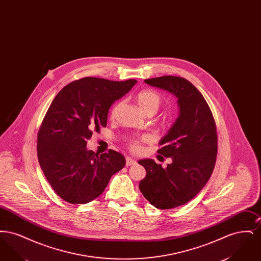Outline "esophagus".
I'll use <instances>...</instances> for the list:
<instances>
[{
	"instance_id": "obj_1",
	"label": "esophagus",
	"mask_w": 261,
	"mask_h": 261,
	"mask_svg": "<svg viewBox=\"0 0 261 261\" xmlns=\"http://www.w3.org/2000/svg\"><path fill=\"white\" fill-rule=\"evenodd\" d=\"M133 164H136V161L131 159V158H129V156H127L126 158V165L130 166V165H133Z\"/></svg>"
}]
</instances>
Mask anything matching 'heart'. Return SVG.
<instances>
[{"label":"heart","mask_w":261,"mask_h":261,"mask_svg":"<svg viewBox=\"0 0 261 261\" xmlns=\"http://www.w3.org/2000/svg\"><path fill=\"white\" fill-rule=\"evenodd\" d=\"M136 100L138 106L140 109L145 112L148 113L149 112H158L162 105V97L161 95L152 90H143L137 94ZM116 109L112 111V115L115 113ZM149 140V137L145 136L141 138V140H133L131 142V149L134 151H139L141 149V143L146 142Z\"/></svg>","instance_id":"b5f03b06"}]
</instances>
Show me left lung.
<instances>
[{
	"label": "left lung",
	"instance_id": "obj_1",
	"mask_svg": "<svg viewBox=\"0 0 261 261\" xmlns=\"http://www.w3.org/2000/svg\"><path fill=\"white\" fill-rule=\"evenodd\" d=\"M145 83L172 94L179 107L158 150L172 162L162 167L149 159L138 162L147 171L139 185L141 193L156 208L169 210L190 201L211 178L217 155L216 125L206 100L185 78L168 75Z\"/></svg>",
	"mask_w": 261,
	"mask_h": 261
}]
</instances>
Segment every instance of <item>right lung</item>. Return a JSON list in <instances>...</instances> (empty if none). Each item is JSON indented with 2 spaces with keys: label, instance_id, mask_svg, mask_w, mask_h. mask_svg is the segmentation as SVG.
I'll return each mask as SVG.
<instances>
[{
  "label": "right lung",
  "instance_id": "obj_1",
  "mask_svg": "<svg viewBox=\"0 0 261 261\" xmlns=\"http://www.w3.org/2000/svg\"><path fill=\"white\" fill-rule=\"evenodd\" d=\"M85 77L62 88L50 103L39 130L38 161L55 192L69 203L98 198L125 158L110 149L99 154L87 149L93 131L106 127L109 110L136 84Z\"/></svg>",
  "mask_w": 261,
  "mask_h": 261
}]
</instances>
